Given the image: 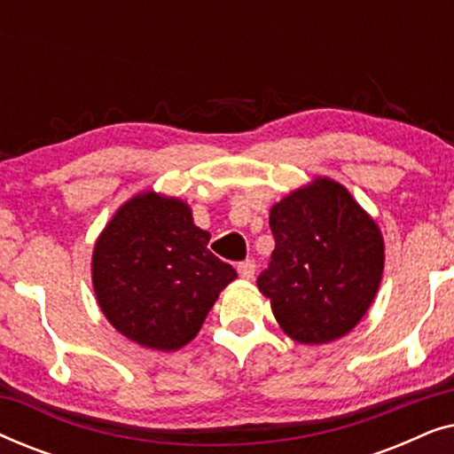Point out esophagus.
<instances>
[{"label": "esophagus", "instance_id": "34e87169", "mask_svg": "<svg viewBox=\"0 0 454 454\" xmlns=\"http://www.w3.org/2000/svg\"><path fill=\"white\" fill-rule=\"evenodd\" d=\"M238 272H239L241 278H252L254 272H256V262H254L252 258L244 260V262L238 264Z\"/></svg>", "mask_w": 454, "mask_h": 454}]
</instances>
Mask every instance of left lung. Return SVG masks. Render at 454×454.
Instances as JSON below:
<instances>
[{
	"label": "left lung",
	"mask_w": 454,
	"mask_h": 454,
	"mask_svg": "<svg viewBox=\"0 0 454 454\" xmlns=\"http://www.w3.org/2000/svg\"><path fill=\"white\" fill-rule=\"evenodd\" d=\"M275 250L258 287L297 343L343 337L368 312L384 269L380 229L343 185L328 177L270 210Z\"/></svg>",
	"instance_id": "8db88e82"
}]
</instances>
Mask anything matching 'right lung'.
<instances>
[{"instance_id":"obj_1","label":"right lung","mask_w":454,"mask_h":454,"mask_svg":"<svg viewBox=\"0 0 454 454\" xmlns=\"http://www.w3.org/2000/svg\"><path fill=\"white\" fill-rule=\"evenodd\" d=\"M208 239L177 198L146 192L123 204L92 254V285L111 325L148 349L190 343L238 277L208 250Z\"/></svg>"}]
</instances>
